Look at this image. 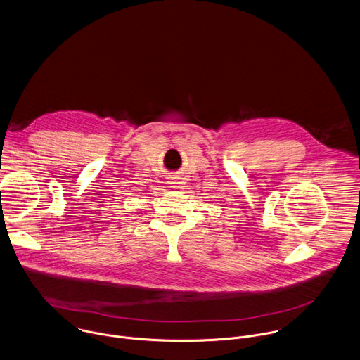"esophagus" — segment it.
<instances>
[{"label":"esophagus","instance_id":"esophagus-1","mask_svg":"<svg viewBox=\"0 0 360 360\" xmlns=\"http://www.w3.org/2000/svg\"><path fill=\"white\" fill-rule=\"evenodd\" d=\"M170 184H172V187H176L179 183L177 181H170Z\"/></svg>","mask_w":360,"mask_h":360}]
</instances>
